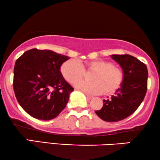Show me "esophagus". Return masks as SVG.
Masks as SVG:
<instances>
[{"label": "esophagus", "instance_id": "34e87169", "mask_svg": "<svg viewBox=\"0 0 160 160\" xmlns=\"http://www.w3.org/2000/svg\"><path fill=\"white\" fill-rule=\"evenodd\" d=\"M86 97H87V98L89 99V100H91V99L93 98V96H91V95H86Z\"/></svg>", "mask_w": 160, "mask_h": 160}]
</instances>
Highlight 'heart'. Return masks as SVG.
<instances>
[{
    "label": "heart",
    "mask_w": 160,
    "mask_h": 160,
    "mask_svg": "<svg viewBox=\"0 0 160 160\" xmlns=\"http://www.w3.org/2000/svg\"><path fill=\"white\" fill-rule=\"evenodd\" d=\"M94 71L90 82H81L76 85V88L90 94H112L121 87L124 74L121 68L105 60H94L82 65L77 59H71L61 66V72L66 81L76 84L83 78L85 70Z\"/></svg>",
    "instance_id": "heart-1"
}]
</instances>
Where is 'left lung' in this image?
Returning a JSON list of instances; mask_svg holds the SVG:
<instances>
[{
    "instance_id": "obj_1",
    "label": "left lung",
    "mask_w": 160,
    "mask_h": 160,
    "mask_svg": "<svg viewBox=\"0 0 160 160\" xmlns=\"http://www.w3.org/2000/svg\"><path fill=\"white\" fill-rule=\"evenodd\" d=\"M111 57L121 67L124 79L115 95L103 100V107L95 113L103 121L117 122L133 114L143 101L148 73L146 65L132 56L113 54Z\"/></svg>"
}]
</instances>
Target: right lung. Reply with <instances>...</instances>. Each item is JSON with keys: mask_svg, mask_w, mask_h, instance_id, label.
Listing matches in <instances>:
<instances>
[{"mask_svg": "<svg viewBox=\"0 0 160 160\" xmlns=\"http://www.w3.org/2000/svg\"><path fill=\"white\" fill-rule=\"evenodd\" d=\"M69 59L50 50L33 48L17 59L14 94L22 109L32 117L49 121L65 108L73 88L63 78L60 68Z\"/></svg>", "mask_w": 160, "mask_h": 160, "instance_id": "add662e5", "label": "right lung"}]
</instances>
